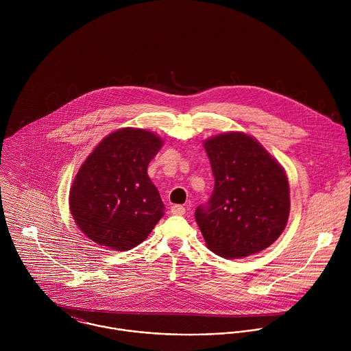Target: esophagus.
Segmentation results:
<instances>
[{"label": "esophagus", "mask_w": 351, "mask_h": 351, "mask_svg": "<svg viewBox=\"0 0 351 351\" xmlns=\"http://www.w3.org/2000/svg\"><path fill=\"white\" fill-rule=\"evenodd\" d=\"M171 213L173 215H184L185 213V208L182 205H173L171 206Z\"/></svg>", "instance_id": "obj_1"}]
</instances>
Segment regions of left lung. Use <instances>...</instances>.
<instances>
[{
  "mask_svg": "<svg viewBox=\"0 0 351 351\" xmlns=\"http://www.w3.org/2000/svg\"><path fill=\"white\" fill-rule=\"evenodd\" d=\"M215 177L196 221L206 247L228 258H245L273 245L287 227L291 197L284 167L245 132H226L204 142Z\"/></svg>",
  "mask_w": 351,
  "mask_h": 351,
  "instance_id": "left-lung-1",
  "label": "left lung"
}]
</instances>
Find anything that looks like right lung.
<instances>
[{
	"mask_svg": "<svg viewBox=\"0 0 351 351\" xmlns=\"http://www.w3.org/2000/svg\"><path fill=\"white\" fill-rule=\"evenodd\" d=\"M163 141L142 128L105 136L80 167L70 188V212L78 228L110 250L141 245L165 215L147 167Z\"/></svg>",
	"mask_w": 351,
	"mask_h": 351,
	"instance_id": "1",
	"label": "right lung"
}]
</instances>
